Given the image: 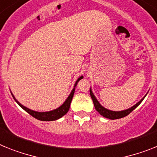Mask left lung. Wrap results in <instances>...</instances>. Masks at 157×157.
<instances>
[{"label": "left lung", "instance_id": "left-lung-1", "mask_svg": "<svg viewBox=\"0 0 157 157\" xmlns=\"http://www.w3.org/2000/svg\"><path fill=\"white\" fill-rule=\"evenodd\" d=\"M146 95L139 101V102H137L136 105H134L132 107L129 108V109H125V110H122V111H112V110H109V109H105V107H103V106L100 104V102L97 101V99L96 98L95 95L93 94V91H92V89H91L90 88V96L91 97H92V99H93V104H94V107L95 109H96V110H97L101 116H103L105 118H109V119L110 120L120 119V118H122V117H126V116L128 115L131 112L133 111L134 109L137 107L141 103L144 99V97H146Z\"/></svg>", "mask_w": 157, "mask_h": 157}]
</instances>
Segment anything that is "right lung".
Instances as JSON below:
<instances>
[{"label":"right lung","instance_id":"obj_1","mask_svg":"<svg viewBox=\"0 0 157 157\" xmlns=\"http://www.w3.org/2000/svg\"><path fill=\"white\" fill-rule=\"evenodd\" d=\"M83 79V76H81L79 77L77 80H76V83H75L74 87H73V89L71 91L70 94L68 95V97H67V99L64 101V103L62 105H60V107L56 108V109H53V110H51V111H48V112H36L34 111V110H32V109H29V108L25 107V106H24L23 105L20 103L19 101L15 98V97L13 96V94L12 93L11 94L13 97V99L15 100V101L18 105L22 108V109L25 110V111L27 112L29 114L32 116V117H33L34 118H36L37 120H40V121H56V120L60 119V117H62L63 116H64L67 113L69 110V108H70V104L71 101L72 100V97H73V95H74V92H75V89H76V86L77 85V83L79 82L80 80Z\"/></svg>","mask_w":157,"mask_h":157}]
</instances>
